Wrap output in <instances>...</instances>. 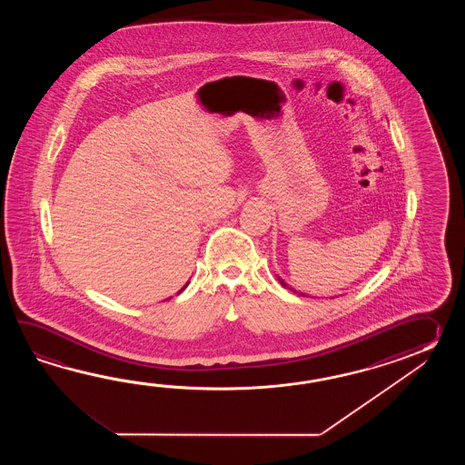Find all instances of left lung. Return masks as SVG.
<instances>
[{
  "mask_svg": "<svg viewBox=\"0 0 465 465\" xmlns=\"http://www.w3.org/2000/svg\"><path fill=\"white\" fill-rule=\"evenodd\" d=\"M279 282H281V284H282V286H284V287L287 286L286 282H284V281H282V279H279Z\"/></svg>",
  "mask_w": 465,
  "mask_h": 465,
  "instance_id": "left-lung-1",
  "label": "left lung"
}]
</instances>
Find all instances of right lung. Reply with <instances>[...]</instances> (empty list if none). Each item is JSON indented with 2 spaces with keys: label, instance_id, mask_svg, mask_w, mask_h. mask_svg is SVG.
<instances>
[{
  "label": "right lung",
  "instance_id": "1",
  "mask_svg": "<svg viewBox=\"0 0 465 465\" xmlns=\"http://www.w3.org/2000/svg\"><path fill=\"white\" fill-rule=\"evenodd\" d=\"M186 286H188V284H186ZM186 286L183 287V289H181V291H184V289H186ZM181 291H179V292H181Z\"/></svg>",
  "mask_w": 465,
  "mask_h": 465
}]
</instances>
